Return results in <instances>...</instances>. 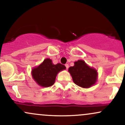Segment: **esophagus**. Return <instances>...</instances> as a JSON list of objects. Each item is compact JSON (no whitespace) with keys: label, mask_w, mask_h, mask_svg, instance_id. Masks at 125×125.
Here are the masks:
<instances>
[{"label":"esophagus","mask_w":125,"mask_h":125,"mask_svg":"<svg viewBox=\"0 0 125 125\" xmlns=\"http://www.w3.org/2000/svg\"><path fill=\"white\" fill-rule=\"evenodd\" d=\"M65 66H66V68L67 69H68V67H69V64H66Z\"/></svg>","instance_id":"esophagus-1"}]
</instances>
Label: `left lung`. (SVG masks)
Instances as JSON below:
<instances>
[{
  "mask_svg": "<svg viewBox=\"0 0 125 125\" xmlns=\"http://www.w3.org/2000/svg\"><path fill=\"white\" fill-rule=\"evenodd\" d=\"M73 82L79 86L88 88L95 83L97 79V71L87 66L83 61L74 62L73 66L69 68Z\"/></svg>",
  "mask_w": 125,
  "mask_h": 125,
  "instance_id": "8db88e82",
  "label": "left lung"
}]
</instances>
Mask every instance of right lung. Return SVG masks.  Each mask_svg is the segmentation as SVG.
Wrapping results in <instances>:
<instances>
[{"label": "right lung", "instance_id": "add662e5", "mask_svg": "<svg viewBox=\"0 0 125 125\" xmlns=\"http://www.w3.org/2000/svg\"><path fill=\"white\" fill-rule=\"evenodd\" d=\"M65 69V66L63 64H54L50 59H46L42 63L31 71V74L34 80L40 86L49 87L54 84L59 72Z\"/></svg>", "mask_w": 125, "mask_h": 125}]
</instances>
